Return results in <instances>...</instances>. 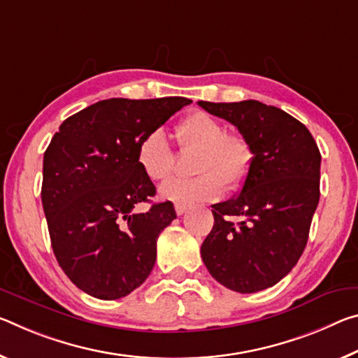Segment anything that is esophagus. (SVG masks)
I'll return each instance as SVG.
<instances>
[{
  "mask_svg": "<svg viewBox=\"0 0 358 358\" xmlns=\"http://www.w3.org/2000/svg\"><path fill=\"white\" fill-rule=\"evenodd\" d=\"M186 210H188V207L183 206V203H175V212H177L178 217H181V215L186 213Z\"/></svg>",
  "mask_w": 358,
  "mask_h": 358,
  "instance_id": "1",
  "label": "esophagus"
}]
</instances>
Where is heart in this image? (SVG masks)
Masks as SVG:
<instances>
[{"instance_id": "1", "label": "heart", "mask_w": 358, "mask_h": 358, "mask_svg": "<svg viewBox=\"0 0 358 358\" xmlns=\"http://www.w3.org/2000/svg\"><path fill=\"white\" fill-rule=\"evenodd\" d=\"M181 150L197 148L194 173L189 180H170L161 186L162 199L191 206L218 199L226 191H236L245 183L253 166V150L248 140L226 134L224 124L206 111H192L175 127ZM137 164L151 181H164L173 173L175 155L162 129L145 134L137 146Z\"/></svg>"}]
</instances>
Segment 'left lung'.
<instances>
[{"label":"left lung","mask_w":358,"mask_h":358,"mask_svg":"<svg viewBox=\"0 0 358 358\" xmlns=\"http://www.w3.org/2000/svg\"><path fill=\"white\" fill-rule=\"evenodd\" d=\"M197 103L239 129L253 150L241 194L212 206L202 261L221 285L257 293L282 280L304 252L320 197V151L308 127L280 108L258 100Z\"/></svg>","instance_id":"8db88e82"}]
</instances>
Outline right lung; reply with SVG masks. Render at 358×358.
I'll return each instance as SVG.
<instances>
[{"mask_svg": "<svg viewBox=\"0 0 358 358\" xmlns=\"http://www.w3.org/2000/svg\"><path fill=\"white\" fill-rule=\"evenodd\" d=\"M189 103L101 100L65 119L50 140L41 188L50 243L68 279L90 296H127L155 268L157 237L177 213L170 201L135 212L156 194L135 155L145 134Z\"/></svg>", "mask_w": 358, "mask_h": 358, "instance_id": "1", "label": "right lung"}]
</instances>
